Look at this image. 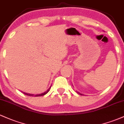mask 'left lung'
<instances>
[{
	"label": "left lung",
	"instance_id": "left-lung-1",
	"mask_svg": "<svg viewBox=\"0 0 124 124\" xmlns=\"http://www.w3.org/2000/svg\"><path fill=\"white\" fill-rule=\"evenodd\" d=\"M77 93H78V94H80V95H82V94H80V93H79V92H77Z\"/></svg>",
	"mask_w": 124,
	"mask_h": 124
}]
</instances>
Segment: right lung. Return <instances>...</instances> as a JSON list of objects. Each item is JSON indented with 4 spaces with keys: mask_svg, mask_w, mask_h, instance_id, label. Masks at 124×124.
I'll return each instance as SVG.
<instances>
[{
    "mask_svg": "<svg viewBox=\"0 0 124 124\" xmlns=\"http://www.w3.org/2000/svg\"><path fill=\"white\" fill-rule=\"evenodd\" d=\"M51 87H50L49 88V89H48V90L46 91V92H45V93H42V94H37V95H34V96H35V97H38V96H44V95L46 94L48 92H49V89H51ZM23 93L24 94L27 95V96H34L33 94H28V93Z\"/></svg>",
    "mask_w": 124,
    "mask_h": 124,
    "instance_id": "add662e5",
    "label": "right lung"
}]
</instances>
